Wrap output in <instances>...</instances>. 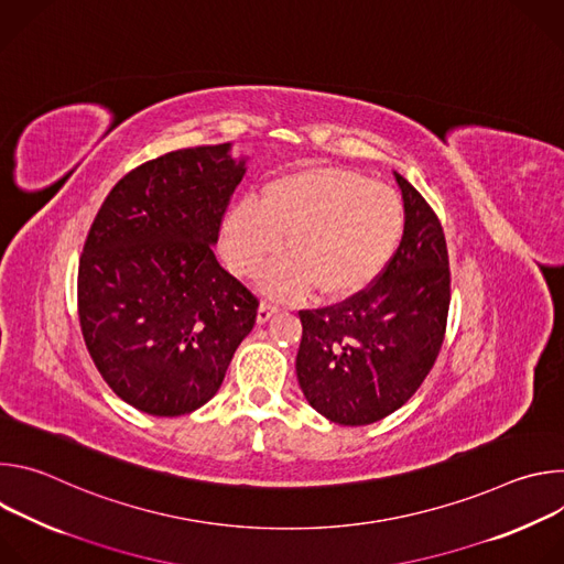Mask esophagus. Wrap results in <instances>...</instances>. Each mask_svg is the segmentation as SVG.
Segmentation results:
<instances>
[{"mask_svg": "<svg viewBox=\"0 0 564 564\" xmlns=\"http://www.w3.org/2000/svg\"><path fill=\"white\" fill-rule=\"evenodd\" d=\"M276 314H279V307H276V305H272V303H261L259 310H257V324H268V321H270L272 316H276Z\"/></svg>", "mask_w": 564, "mask_h": 564, "instance_id": "obj_1", "label": "esophagus"}]
</instances>
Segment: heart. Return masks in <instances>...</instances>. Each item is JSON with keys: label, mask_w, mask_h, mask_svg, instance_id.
Masks as SVG:
<instances>
[{"label": "heart", "mask_w": 564, "mask_h": 564, "mask_svg": "<svg viewBox=\"0 0 564 564\" xmlns=\"http://www.w3.org/2000/svg\"><path fill=\"white\" fill-rule=\"evenodd\" d=\"M399 194L368 176L310 165L270 181L259 205H234L223 223V257L240 274L268 265L259 285L276 299H301L312 288L324 299L366 290L390 263L404 236Z\"/></svg>", "instance_id": "b5f03b06"}]
</instances>
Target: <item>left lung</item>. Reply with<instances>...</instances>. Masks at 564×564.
Segmentation results:
<instances>
[{"mask_svg":"<svg viewBox=\"0 0 564 564\" xmlns=\"http://www.w3.org/2000/svg\"><path fill=\"white\" fill-rule=\"evenodd\" d=\"M394 181L406 225L386 270L339 305L299 312V386L316 413L341 426L375 424L404 406L444 341L451 303L444 229L404 176Z\"/></svg>","mask_w":564,"mask_h":564,"instance_id":"1","label":"left lung"}]
</instances>
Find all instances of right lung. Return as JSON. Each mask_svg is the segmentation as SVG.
Listing matches in <instances>:
<instances>
[{
    "instance_id": "add662e5",
    "label": "right lung",
    "mask_w": 564,
    "mask_h": 564,
    "mask_svg": "<svg viewBox=\"0 0 564 564\" xmlns=\"http://www.w3.org/2000/svg\"><path fill=\"white\" fill-rule=\"evenodd\" d=\"M246 172L231 142L165 153L129 172L91 225L79 326L109 388L147 415L205 406L254 328L257 296L214 257Z\"/></svg>"
}]
</instances>
